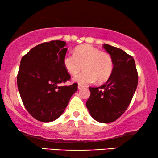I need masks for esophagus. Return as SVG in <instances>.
Here are the masks:
<instances>
[{"instance_id": "34e87169", "label": "esophagus", "mask_w": 158, "mask_h": 158, "mask_svg": "<svg viewBox=\"0 0 158 158\" xmlns=\"http://www.w3.org/2000/svg\"><path fill=\"white\" fill-rule=\"evenodd\" d=\"M84 88V86L81 85V84H79L78 86H77V88H78L79 90H80V89H82V88Z\"/></svg>"}]
</instances>
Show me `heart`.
Wrapping results in <instances>:
<instances>
[{"instance_id": "b5f03b06", "label": "heart", "mask_w": 158, "mask_h": 158, "mask_svg": "<svg viewBox=\"0 0 158 158\" xmlns=\"http://www.w3.org/2000/svg\"><path fill=\"white\" fill-rule=\"evenodd\" d=\"M64 66L69 74L75 75L82 69L85 70L73 77V81L81 85L97 81H107L114 69L113 61L109 54L102 52L90 44L75 48L74 54H67L63 59Z\"/></svg>"}]
</instances>
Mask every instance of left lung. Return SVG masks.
<instances>
[{
    "label": "left lung",
    "instance_id": "1",
    "mask_svg": "<svg viewBox=\"0 0 158 158\" xmlns=\"http://www.w3.org/2000/svg\"><path fill=\"white\" fill-rule=\"evenodd\" d=\"M103 47L113 61V72L103 85L89 88L86 107L97 122L109 123L119 118L130 104L137 87L138 73L131 55L109 44Z\"/></svg>",
    "mask_w": 158,
    "mask_h": 158
}]
</instances>
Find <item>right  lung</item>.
I'll return each instance as SVG.
<instances>
[{"mask_svg": "<svg viewBox=\"0 0 158 158\" xmlns=\"http://www.w3.org/2000/svg\"><path fill=\"white\" fill-rule=\"evenodd\" d=\"M66 42L55 40L34 47L23 56L17 85L28 112L36 120L50 122L65 109L77 84L62 85L70 79L64 66Z\"/></svg>", "mask_w": 158, "mask_h": 158, "instance_id": "right-lung-1", "label": "right lung"}]
</instances>
